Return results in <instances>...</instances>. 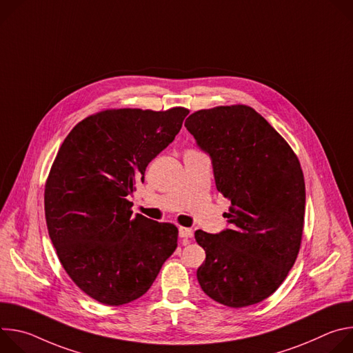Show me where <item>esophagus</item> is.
<instances>
[{"label": "esophagus", "instance_id": "obj_1", "mask_svg": "<svg viewBox=\"0 0 353 353\" xmlns=\"http://www.w3.org/2000/svg\"><path fill=\"white\" fill-rule=\"evenodd\" d=\"M179 236L181 239H191L194 236V230L190 228H179Z\"/></svg>", "mask_w": 353, "mask_h": 353}]
</instances>
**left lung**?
Segmentation results:
<instances>
[{"mask_svg":"<svg viewBox=\"0 0 353 353\" xmlns=\"http://www.w3.org/2000/svg\"><path fill=\"white\" fill-rule=\"evenodd\" d=\"M184 125L211 155L216 188L230 199V229L195 232L207 254L198 282L221 305L260 303L285 281L300 250L306 205L300 162L283 137L245 105L194 112Z\"/></svg>","mask_w":353,"mask_h":353,"instance_id":"left-lung-1","label":"left lung"}]
</instances>
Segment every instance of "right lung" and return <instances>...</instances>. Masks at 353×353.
Returning <instances> with one entry per match:
<instances>
[{
	"label": "right lung",
	"instance_id": "add662e5",
	"mask_svg": "<svg viewBox=\"0 0 353 353\" xmlns=\"http://www.w3.org/2000/svg\"><path fill=\"white\" fill-rule=\"evenodd\" d=\"M188 113L102 110L79 121L59 149L44 187L48 234L65 272L100 303L141 297L174 253L177 228L134 216L127 196Z\"/></svg>",
	"mask_w": 353,
	"mask_h": 353
}]
</instances>
